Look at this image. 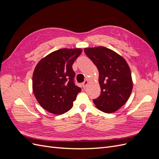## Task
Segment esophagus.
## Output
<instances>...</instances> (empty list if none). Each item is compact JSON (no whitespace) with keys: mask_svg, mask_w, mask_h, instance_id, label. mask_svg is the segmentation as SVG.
Wrapping results in <instances>:
<instances>
[{"mask_svg":"<svg viewBox=\"0 0 159 159\" xmlns=\"http://www.w3.org/2000/svg\"><path fill=\"white\" fill-rule=\"evenodd\" d=\"M88 84V80H85L84 81V83L82 84V85H83V88H85L86 86H87V85Z\"/></svg>","mask_w":159,"mask_h":159,"instance_id":"1","label":"esophagus"}]
</instances>
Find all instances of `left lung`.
Wrapping results in <instances>:
<instances>
[{
    "label": "left lung",
    "mask_w": 159,
    "mask_h": 159,
    "mask_svg": "<svg viewBox=\"0 0 159 159\" xmlns=\"http://www.w3.org/2000/svg\"><path fill=\"white\" fill-rule=\"evenodd\" d=\"M85 54L99 71L101 94L93 102L105 113L116 111L127 102L133 89L131 73L127 61L107 48H86Z\"/></svg>",
    "instance_id": "1"
}]
</instances>
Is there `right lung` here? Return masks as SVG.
Returning <instances> with one entry per match:
<instances>
[{
	"mask_svg": "<svg viewBox=\"0 0 159 159\" xmlns=\"http://www.w3.org/2000/svg\"><path fill=\"white\" fill-rule=\"evenodd\" d=\"M81 48H62L42 58L34 69L32 89L38 102L47 111L61 115L73 106L81 89L75 85L74 61Z\"/></svg>",
	"mask_w": 159,
	"mask_h": 159,
	"instance_id": "right-lung-1",
	"label": "right lung"
}]
</instances>
